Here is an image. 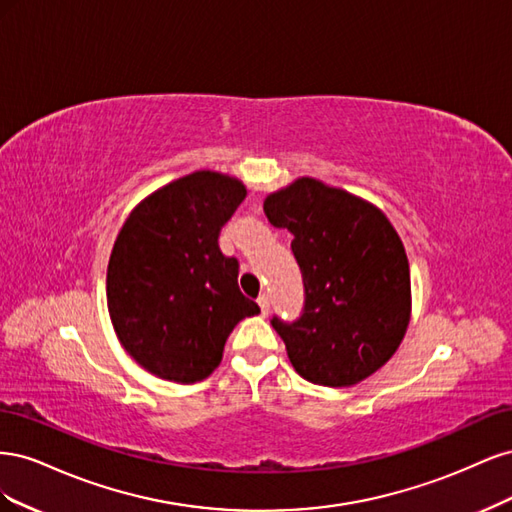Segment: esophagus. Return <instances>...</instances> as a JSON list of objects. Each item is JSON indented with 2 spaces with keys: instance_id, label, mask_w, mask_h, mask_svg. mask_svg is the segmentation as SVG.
<instances>
[{
  "instance_id": "esophagus-1",
  "label": "esophagus",
  "mask_w": 512,
  "mask_h": 512,
  "mask_svg": "<svg viewBox=\"0 0 512 512\" xmlns=\"http://www.w3.org/2000/svg\"><path fill=\"white\" fill-rule=\"evenodd\" d=\"M258 305H260V312L267 316L269 314V307H271V297H269V294H260Z\"/></svg>"
}]
</instances>
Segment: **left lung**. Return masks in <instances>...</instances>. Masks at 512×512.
<instances>
[{
  "instance_id": "1",
  "label": "left lung",
  "mask_w": 512,
  "mask_h": 512,
  "mask_svg": "<svg viewBox=\"0 0 512 512\" xmlns=\"http://www.w3.org/2000/svg\"><path fill=\"white\" fill-rule=\"evenodd\" d=\"M265 215L294 237L303 277L301 316L271 318L292 367L320 386L365 380L410 320V267L395 228L374 205L307 177L271 194Z\"/></svg>"
}]
</instances>
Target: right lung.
Listing matches in <instances>:
<instances>
[{"label": "right lung", "instance_id": "add662e5", "mask_svg": "<svg viewBox=\"0 0 512 512\" xmlns=\"http://www.w3.org/2000/svg\"><path fill=\"white\" fill-rule=\"evenodd\" d=\"M245 194L241 181L198 170L145 198L119 232L108 312L121 346L158 378L205 380L235 324L260 312L239 290V260L218 243Z\"/></svg>", "mask_w": 512, "mask_h": 512}]
</instances>
